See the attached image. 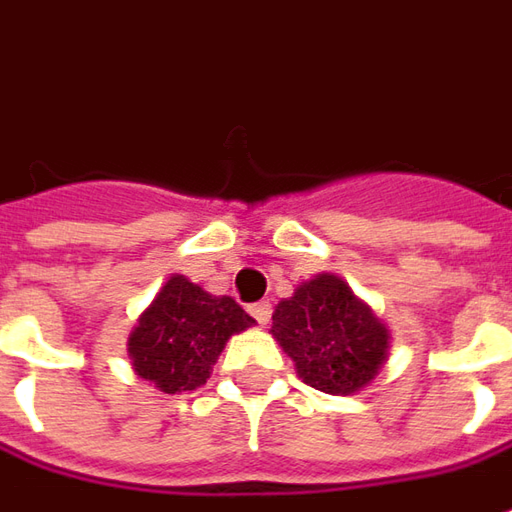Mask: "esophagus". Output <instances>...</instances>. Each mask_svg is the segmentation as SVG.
<instances>
[{"label":"esophagus","mask_w":512,"mask_h":512,"mask_svg":"<svg viewBox=\"0 0 512 512\" xmlns=\"http://www.w3.org/2000/svg\"><path fill=\"white\" fill-rule=\"evenodd\" d=\"M249 313L263 327V324H268V318H271V305L268 302H255V305H249Z\"/></svg>","instance_id":"esophagus-1"}]
</instances>
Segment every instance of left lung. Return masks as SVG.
<instances>
[{
    "label": "left lung",
    "instance_id": "left-lung-1",
    "mask_svg": "<svg viewBox=\"0 0 512 512\" xmlns=\"http://www.w3.org/2000/svg\"><path fill=\"white\" fill-rule=\"evenodd\" d=\"M271 335L310 388L343 396L366 388L391 349L388 327L335 274H318L282 299Z\"/></svg>",
    "mask_w": 512,
    "mask_h": 512
}]
</instances>
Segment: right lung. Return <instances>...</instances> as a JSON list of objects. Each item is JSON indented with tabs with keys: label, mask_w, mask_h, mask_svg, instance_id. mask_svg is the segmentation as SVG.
<instances>
[{
	"label": "right lung",
	"mask_w": 512,
	"mask_h": 512,
	"mask_svg": "<svg viewBox=\"0 0 512 512\" xmlns=\"http://www.w3.org/2000/svg\"><path fill=\"white\" fill-rule=\"evenodd\" d=\"M255 318L230 296H213L174 274L130 332L127 352L141 380L163 393L205 385L224 343Z\"/></svg>",
	"instance_id": "right-lung-1"
}]
</instances>
